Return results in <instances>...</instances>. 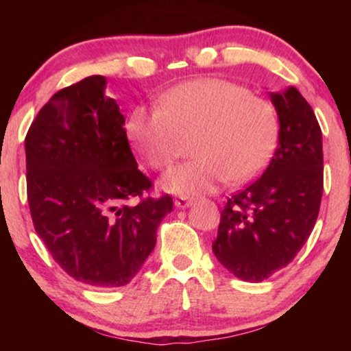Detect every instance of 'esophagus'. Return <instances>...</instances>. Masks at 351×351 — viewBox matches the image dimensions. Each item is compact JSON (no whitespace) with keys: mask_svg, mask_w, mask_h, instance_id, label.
<instances>
[{"mask_svg":"<svg viewBox=\"0 0 351 351\" xmlns=\"http://www.w3.org/2000/svg\"><path fill=\"white\" fill-rule=\"evenodd\" d=\"M174 204H176V208L185 209V208H189V206L193 204V199L189 198V196H180V198H177L174 201Z\"/></svg>","mask_w":351,"mask_h":351,"instance_id":"1","label":"esophagus"}]
</instances>
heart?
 Wrapping results in <instances>:
<instances>
[{"label":"heart","mask_w":351,"mask_h":351,"mask_svg":"<svg viewBox=\"0 0 351 351\" xmlns=\"http://www.w3.org/2000/svg\"><path fill=\"white\" fill-rule=\"evenodd\" d=\"M278 131L276 112L265 99L219 78L176 86L158 108H134L126 123L134 147L158 171L174 165L185 141L195 137L196 160L161 179L162 190L179 196L210 193L228 180H252L270 162Z\"/></svg>","instance_id":"b5f03b06"}]
</instances>
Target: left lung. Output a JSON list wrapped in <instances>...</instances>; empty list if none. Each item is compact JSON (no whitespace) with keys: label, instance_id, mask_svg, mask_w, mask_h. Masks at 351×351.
Instances as JSON below:
<instances>
[{"label":"left lung","instance_id":"obj_1","mask_svg":"<svg viewBox=\"0 0 351 351\" xmlns=\"http://www.w3.org/2000/svg\"><path fill=\"white\" fill-rule=\"evenodd\" d=\"M270 94L280 132L270 165L220 214L213 252L239 280L261 282L297 256L318 219L323 196V134L294 86Z\"/></svg>","mask_w":351,"mask_h":351}]
</instances>
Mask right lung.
Returning <instances> with one entry per match:
<instances>
[{
  "label": "right lung",
  "instance_id": "add662e5",
  "mask_svg": "<svg viewBox=\"0 0 351 351\" xmlns=\"http://www.w3.org/2000/svg\"><path fill=\"white\" fill-rule=\"evenodd\" d=\"M94 75L59 90L25 137L27 193L33 225L54 261L94 287L128 285L156 244L158 225L172 210L169 195L137 169L117 100Z\"/></svg>",
  "mask_w": 351,
  "mask_h": 351
}]
</instances>
